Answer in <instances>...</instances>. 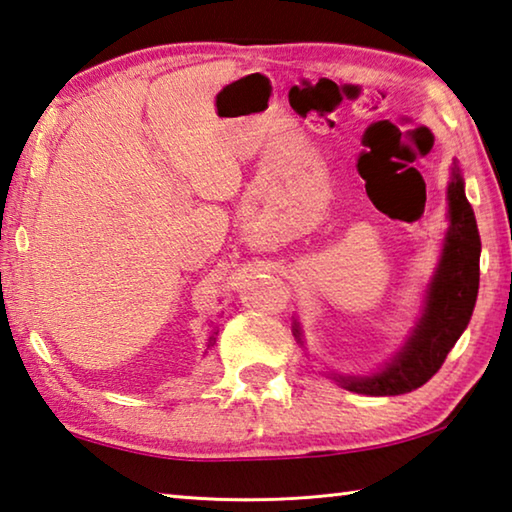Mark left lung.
Returning a JSON list of instances; mask_svg holds the SVG:
<instances>
[{
	"mask_svg": "<svg viewBox=\"0 0 512 512\" xmlns=\"http://www.w3.org/2000/svg\"><path fill=\"white\" fill-rule=\"evenodd\" d=\"M479 257V228H476L472 205L467 203L461 167L454 162L447 185V230L443 250L424 291L420 318L415 320L393 359H388L375 372H368V375L332 372L329 377L348 391L361 395H404L427 384L470 323L476 293H479ZM293 334L300 345H305L298 320L293 323Z\"/></svg>",
	"mask_w": 512,
	"mask_h": 512,
	"instance_id": "1",
	"label": "left lung"
}]
</instances>
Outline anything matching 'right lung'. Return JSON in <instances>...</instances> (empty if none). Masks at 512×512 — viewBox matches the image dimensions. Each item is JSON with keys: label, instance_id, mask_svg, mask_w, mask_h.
Instances as JSON below:
<instances>
[{"label": "right lung", "instance_id": "obj_1", "mask_svg": "<svg viewBox=\"0 0 512 512\" xmlns=\"http://www.w3.org/2000/svg\"><path fill=\"white\" fill-rule=\"evenodd\" d=\"M214 336H216V332H212V336H210V343H207V348H212V345H214Z\"/></svg>", "mask_w": 512, "mask_h": 512}]
</instances>
